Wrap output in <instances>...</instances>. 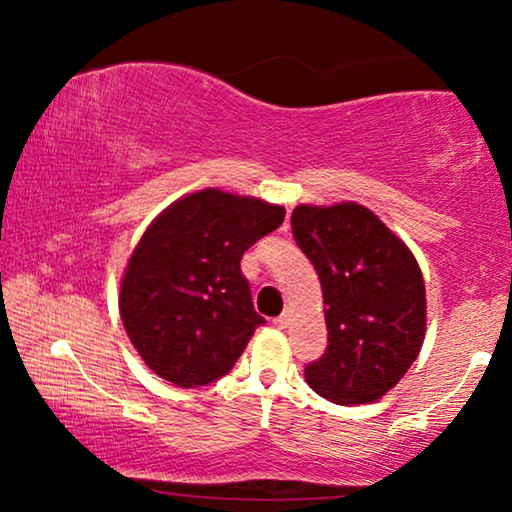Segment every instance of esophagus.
<instances>
[{
  "instance_id": "1",
  "label": "esophagus",
  "mask_w": 512,
  "mask_h": 512,
  "mask_svg": "<svg viewBox=\"0 0 512 512\" xmlns=\"http://www.w3.org/2000/svg\"><path fill=\"white\" fill-rule=\"evenodd\" d=\"M289 324H291V312H289V310L282 312V314H279V317L275 319V326H277V328H286Z\"/></svg>"
}]
</instances>
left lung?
I'll return each instance as SVG.
<instances>
[{"label":"left lung","instance_id":"left-lung-1","mask_svg":"<svg viewBox=\"0 0 512 512\" xmlns=\"http://www.w3.org/2000/svg\"><path fill=\"white\" fill-rule=\"evenodd\" d=\"M291 230L317 270L326 305L328 347L307 363L305 380L331 403H373L396 387L422 349V270L412 251L354 202L300 205Z\"/></svg>","mask_w":512,"mask_h":512}]
</instances>
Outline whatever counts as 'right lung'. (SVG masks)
Listing matches in <instances>:
<instances>
[{"mask_svg":"<svg viewBox=\"0 0 512 512\" xmlns=\"http://www.w3.org/2000/svg\"><path fill=\"white\" fill-rule=\"evenodd\" d=\"M282 221L284 207L207 188L177 200L146 228L118 307L153 373L193 389L233 370L265 324L240 261Z\"/></svg>","mask_w":512,"mask_h":512,"instance_id":"right-lung-1","label":"right lung"}]
</instances>
